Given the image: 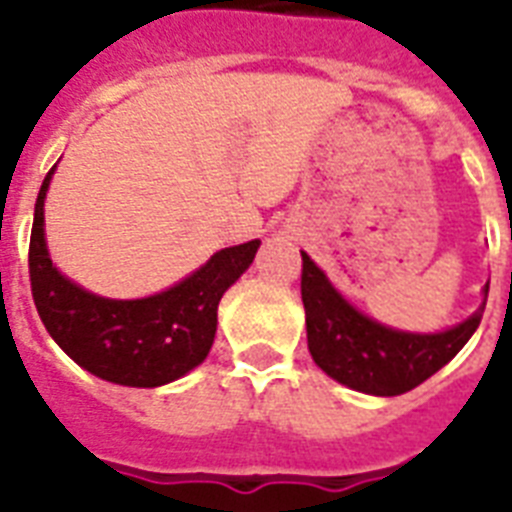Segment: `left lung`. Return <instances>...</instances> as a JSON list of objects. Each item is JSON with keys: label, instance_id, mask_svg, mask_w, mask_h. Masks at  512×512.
I'll return each instance as SVG.
<instances>
[{"label": "left lung", "instance_id": "1", "mask_svg": "<svg viewBox=\"0 0 512 512\" xmlns=\"http://www.w3.org/2000/svg\"><path fill=\"white\" fill-rule=\"evenodd\" d=\"M300 292L313 361L332 380L369 396H401L436 374L473 337L486 308L484 300L473 316L436 335L382 327L356 311L305 252Z\"/></svg>", "mask_w": 512, "mask_h": 512}]
</instances>
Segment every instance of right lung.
Returning a JSON list of instances; mask_svg holds the SVG:
<instances>
[{
  "instance_id": "right-lung-1",
  "label": "right lung",
  "mask_w": 512,
  "mask_h": 512,
  "mask_svg": "<svg viewBox=\"0 0 512 512\" xmlns=\"http://www.w3.org/2000/svg\"><path fill=\"white\" fill-rule=\"evenodd\" d=\"M44 177L28 244V276L39 319L50 337L100 380L127 388H159L207 358L217 332V305L247 271L260 241L225 247L175 287L140 300H108L76 287L52 265L44 241Z\"/></svg>"
}]
</instances>
